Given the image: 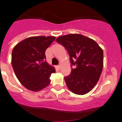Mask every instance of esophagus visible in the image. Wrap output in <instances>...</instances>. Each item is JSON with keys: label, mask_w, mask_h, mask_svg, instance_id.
<instances>
[{"label": "esophagus", "mask_w": 122, "mask_h": 122, "mask_svg": "<svg viewBox=\"0 0 122 122\" xmlns=\"http://www.w3.org/2000/svg\"><path fill=\"white\" fill-rule=\"evenodd\" d=\"M61 65H57V67H58V69H60V68H61Z\"/></svg>", "instance_id": "esophagus-1"}]
</instances>
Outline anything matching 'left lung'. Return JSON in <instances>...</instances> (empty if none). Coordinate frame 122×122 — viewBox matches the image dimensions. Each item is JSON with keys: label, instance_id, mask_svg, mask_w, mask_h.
<instances>
[{"label": "left lung", "instance_id": "left-lung-1", "mask_svg": "<svg viewBox=\"0 0 122 122\" xmlns=\"http://www.w3.org/2000/svg\"><path fill=\"white\" fill-rule=\"evenodd\" d=\"M56 40L65 47L71 65L76 66L65 77L68 89L78 95L90 92L99 81L103 69V50L94 40L81 34L64 35Z\"/></svg>", "mask_w": 122, "mask_h": 122}]
</instances>
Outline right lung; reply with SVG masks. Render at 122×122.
<instances>
[{
    "instance_id": "1",
    "label": "right lung",
    "mask_w": 122,
    "mask_h": 122,
    "mask_svg": "<svg viewBox=\"0 0 122 122\" xmlns=\"http://www.w3.org/2000/svg\"><path fill=\"white\" fill-rule=\"evenodd\" d=\"M55 39V36H33L14 46L12 66L19 82L28 90L39 92L51 83L50 77L56 70L45 61V53Z\"/></svg>"
}]
</instances>
